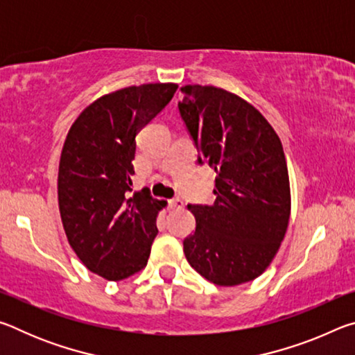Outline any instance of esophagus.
I'll return each mask as SVG.
<instances>
[{"label":"esophagus","instance_id":"obj_1","mask_svg":"<svg viewBox=\"0 0 355 355\" xmlns=\"http://www.w3.org/2000/svg\"><path fill=\"white\" fill-rule=\"evenodd\" d=\"M183 207H184L183 200H180V199H171L169 200V208H172V209H180Z\"/></svg>","mask_w":355,"mask_h":355}]
</instances>
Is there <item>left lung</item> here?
I'll return each mask as SVG.
<instances>
[{
	"instance_id": "8db88e82",
	"label": "left lung",
	"mask_w": 355,
	"mask_h": 355,
	"mask_svg": "<svg viewBox=\"0 0 355 355\" xmlns=\"http://www.w3.org/2000/svg\"><path fill=\"white\" fill-rule=\"evenodd\" d=\"M180 116L199 164L216 172L213 205H188L196 232L186 260L202 277L235 286L264 272L284 241L291 196L277 133L254 106L214 86L180 89Z\"/></svg>"
}]
</instances>
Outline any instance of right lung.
Returning <instances> with one entry per match:
<instances>
[{"label": "right lung", "mask_w": 355, "mask_h": 355, "mask_svg": "<svg viewBox=\"0 0 355 355\" xmlns=\"http://www.w3.org/2000/svg\"><path fill=\"white\" fill-rule=\"evenodd\" d=\"M173 83L142 84L103 95L71 125L58 173V200L69 244L89 271L122 280L147 266L166 205L131 192L136 136L172 100Z\"/></svg>", "instance_id": "right-lung-1"}]
</instances>
